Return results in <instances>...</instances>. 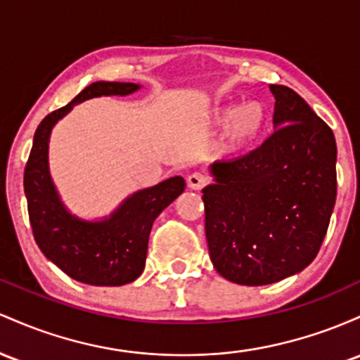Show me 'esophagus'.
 Returning <instances> with one entry per match:
<instances>
[{
  "label": "esophagus",
  "instance_id": "1",
  "mask_svg": "<svg viewBox=\"0 0 360 360\" xmlns=\"http://www.w3.org/2000/svg\"><path fill=\"white\" fill-rule=\"evenodd\" d=\"M205 184H207V179H205V176L199 172L192 173V175H188V179H187L188 188H192V191H200Z\"/></svg>",
  "mask_w": 360,
  "mask_h": 360
}]
</instances>
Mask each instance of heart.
Instances as JSON below:
<instances>
[{"mask_svg": "<svg viewBox=\"0 0 360 360\" xmlns=\"http://www.w3.org/2000/svg\"><path fill=\"white\" fill-rule=\"evenodd\" d=\"M214 124L226 127L228 144L231 148H241L255 141L264 132L269 120L267 107L260 102L241 105H226L217 108L212 117Z\"/></svg>", "mask_w": 360, "mask_h": 360, "instance_id": "1", "label": "heart"}]
</instances>
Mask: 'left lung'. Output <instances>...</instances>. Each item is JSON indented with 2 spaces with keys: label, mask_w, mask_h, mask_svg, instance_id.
<instances>
[{
  "label": "left lung",
  "mask_w": 360,
  "mask_h": 360,
  "mask_svg": "<svg viewBox=\"0 0 360 360\" xmlns=\"http://www.w3.org/2000/svg\"><path fill=\"white\" fill-rule=\"evenodd\" d=\"M274 134L248 155L209 167L202 188L212 265L241 285L306 269L323 243L337 197L332 129L296 91L270 84Z\"/></svg>",
  "instance_id": "obj_1"
}]
</instances>
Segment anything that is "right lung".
Wrapping results in <instances>:
<instances>
[{"mask_svg":"<svg viewBox=\"0 0 360 360\" xmlns=\"http://www.w3.org/2000/svg\"><path fill=\"white\" fill-rule=\"evenodd\" d=\"M139 88L141 84L136 83H91L71 103L47 115L35 131L23 175L32 231L47 260L83 284L124 285L143 274L153 223L185 191V180L172 176L129 195L110 216L96 221L82 219L64 205L51 179L52 127L84 100L126 96Z\"/></svg>","mask_w":360,"mask_h":360,"instance_id":"obj_1","label":"right lung"}]
</instances>
